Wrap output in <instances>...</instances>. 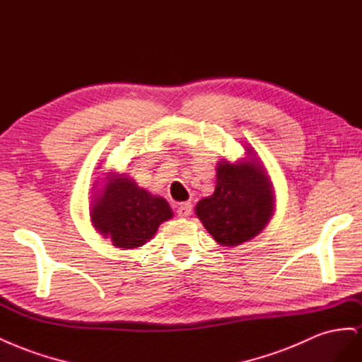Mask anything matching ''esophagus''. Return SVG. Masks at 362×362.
I'll return each instance as SVG.
<instances>
[{"instance_id":"1","label":"esophagus","mask_w":362,"mask_h":362,"mask_svg":"<svg viewBox=\"0 0 362 362\" xmlns=\"http://www.w3.org/2000/svg\"><path fill=\"white\" fill-rule=\"evenodd\" d=\"M192 214V204L191 203H180L179 206H177V215L179 216H182V218H186V216H189Z\"/></svg>"}]
</instances>
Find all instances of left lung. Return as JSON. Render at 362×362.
<instances>
[{"instance_id":"1","label":"left lung","mask_w":362,"mask_h":362,"mask_svg":"<svg viewBox=\"0 0 362 362\" xmlns=\"http://www.w3.org/2000/svg\"><path fill=\"white\" fill-rule=\"evenodd\" d=\"M272 212V186L254 164L233 165L223 160L216 168V188L195 207L197 216L214 239L233 247L257 236Z\"/></svg>"}]
</instances>
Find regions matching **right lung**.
<instances>
[{"instance_id":"right-lung-1","label":"right lung","mask_w":362,"mask_h":362,"mask_svg":"<svg viewBox=\"0 0 362 362\" xmlns=\"http://www.w3.org/2000/svg\"><path fill=\"white\" fill-rule=\"evenodd\" d=\"M173 216L164 198L151 195L127 177L111 179L91 211V223L119 248H136L153 238Z\"/></svg>"}]
</instances>
